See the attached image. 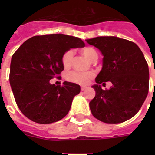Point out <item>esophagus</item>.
I'll return each mask as SVG.
<instances>
[{"label":"esophagus","instance_id":"esophagus-1","mask_svg":"<svg viewBox=\"0 0 155 155\" xmlns=\"http://www.w3.org/2000/svg\"><path fill=\"white\" fill-rule=\"evenodd\" d=\"M87 87V86H84V85H82V86H81V90H82V91H84V90L86 89Z\"/></svg>","mask_w":155,"mask_h":155}]
</instances>
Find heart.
Listing matches in <instances>:
<instances>
[{
  "label": "heart",
  "mask_w": 155,
  "mask_h": 155,
  "mask_svg": "<svg viewBox=\"0 0 155 155\" xmlns=\"http://www.w3.org/2000/svg\"><path fill=\"white\" fill-rule=\"evenodd\" d=\"M81 53L85 58H87L90 62H95L98 58L97 51L92 47H84L81 50ZM74 53L71 50H69L63 54L62 57V63L65 68H69L71 66ZM92 72H79V71H71L68 75L67 79L69 81L76 83L79 84H87L89 80L93 77Z\"/></svg>",
  "instance_id": "b5f03b06"
}]
</instances>
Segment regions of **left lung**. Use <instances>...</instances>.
<instances>
[{"label":"left lung","mask_w":155,"mask_h":155,"mask_svg":"<svg viewBox=\"0 0 155 155\" xmlns=\"http://www.w3.org/2000/svg\"><path fill=\"white\" fill-rule=\"evenodd\" d=\"M103 55L102 69L92 85L96 96L90 101L92 115L108 124L124 122L139 111L148 95L149 68L137 44L115 36L87 39ZM112 86L103 90L100 84Z\"/></svg>","instance_id":"obj_1"}]
</instances>
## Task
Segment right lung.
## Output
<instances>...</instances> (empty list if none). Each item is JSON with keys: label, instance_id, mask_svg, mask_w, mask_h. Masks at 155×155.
Segmentation results:
<instances>
[{"label": "right lung", "instance_id": "right-lung-1", "mask_svg": "<svg viewBox=\"0 0 155 155\" xmlns=\"http://www.w3.org/2000/svg\"><path fill=\"white\" fill-rule=\"evenodd\" d=\"M84 46L80 38L46 35L30 38L13 54L9 83L16 103L26 117L39 124H50L68 114L80 86L67 81L63 86H56L50 80L58 77L64 69L63 54Z\"/></svg>", "mask_w": 155, "mask_h": 155}]
</instances>
